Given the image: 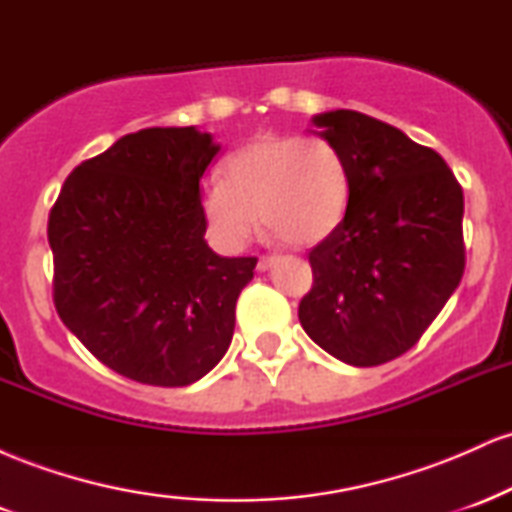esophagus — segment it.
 Segmentation results:
<instances>
[{
	"label": "esophagus",
	"instance_id": "34e87169",
	"mask_svg": "<svg viewBox=\"0 0 512 512\" xmlns=\"http://www.w3.org/2000/svg\"><path fill=\"white\" fill-rule=\"evenodd\" d=\"M276 262H279V255H262L260 260H257V269H260V272H267V269Z\"/></svg>",
	"mask_w": 512,
	"mask_h": 512
}]
</instances>
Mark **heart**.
<instances>
[{
  "instance_id": "1",
  "label": "heart",
  "mask_w": 512,
  "mask_h": 512,
  "mask_svg": "<svg viewBox=\"0 0 512 512\" xmlns=\"http://www.w3.org/2000/svg\"><path fill=\"white\" fill-rule=\"evenodd\" d=\"M351 204V170L325 137L264 134L223 163V180L202 192L211 236L243 248L260 219L291 245H315L342 226ZM261 216H256V211Z\"/></svg>"
}]
</instances>
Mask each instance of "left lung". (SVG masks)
Instances as JSON below:
<instances>
[{
    "mask_svg": "<svg viewBox=\"0 0 512 512\" xmlns=\"http://www.w3.org/2000/svg\"><path fill=\"white\" fill-rule=\"evenodd\" d=\"M351 170L342 226L310 250L313 289L298 320L349 366L402 356L464 274V197L448 163L402 129L356 110L313 117Z\"/></svg>",
    "mask_w": 512,
    "mask_h": 512,
    "instance_id": "obj_1",
    "label": "left lung"
}]
</instances>
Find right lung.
<instances>
[{
    "instance_id": "1",
    "label": "right lung",
    "mask_w": 512,
    "mask_h": 512,
    "mask_svg": "<svg viewBox=\"0 0 512 512\" xmlns=\"http://www.w3.org/2000/svg\"><path fill=\"white\" fill-rule=\"evenodd\" d=\"M195 127H149L76 166L50 211L52 298L98 361L185 387L221 361L257 257L209 248L199 180L219 154Z\"/></svg>"
}]
</instances>
